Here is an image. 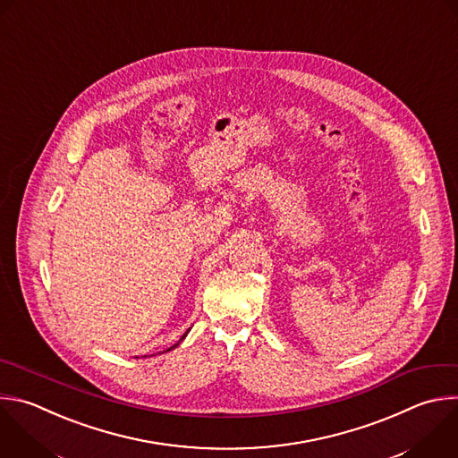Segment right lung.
I'll return each instance as SVG.
<instances>
[{
    "label": "right lung",
    "mask_w": 458,
    "mask_h": 458,
    "mask_svg": "<svg viewBox=\"0 0 458 458\" xmlns=\"http://www.w3.org/2000/svg\"><path fill=\"white\" fill-rule=\"evenodd\" d=\"M187 333H189V331H187ZM187 333H185V335H183V336H182V340H183V338H185V336H187ZM182 340H180V342H182ZM180 342H178V344H180ZM178 344H176V345H173V347H171V349H174V347H178ZM171 349H167V351H171Z\"/></svg>",
    "instance_id": "obj_1"
}]
</instances>
